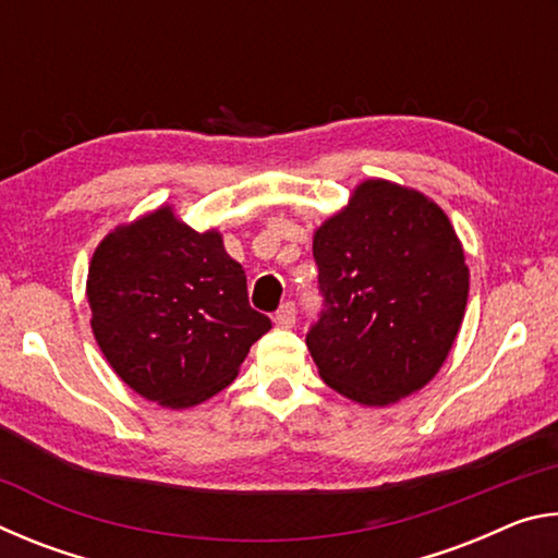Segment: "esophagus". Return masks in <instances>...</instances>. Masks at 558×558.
Instances as JSON below:
<instances>
[{"instance_id": "obj_1", "label": "esophagus", "mask_w": 558, "mask_h": 558, "mask_svg": "<svg viewBox=\"0 0 558 558\" xmlns=\"http://www.w3.org/2000/svg\"><path fill=\"white\" fill-rule=\"evenodd\" d=\"M272 323L278 327H292L295 325V302H282L278 307L276 317H272Z\"/></svg>"}]
</instances>
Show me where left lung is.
Returning a JSON list of instances; mask_svg holds the SVG:
<instances>
[{
  "label": "left lung",
  "mask_w": 558,
  "mask_h": 558,
  "mask_svg": "<svg viewBox=\"0 0 558 558\" xmlns=\"http://www.w3.org/2000/svg\"><path fill=\"white\" fill-rule=\"evenodd\" d=\"M323 313L305 337L319 376L364 405L426 386L465 315L470 272L448 216L415 189L366 179L315 231Z\"/></svg>",
  "instance_id": "8db88e82"
}]
</instances>
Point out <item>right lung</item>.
<instances>
[{"instance_id":"obj_1","label":"right lung","mask_w":558,"mask_h":558,"mask_svg":"<svg viewBox=\"0 0 558 558\" xmlns=\"http://www.w3.org/2000/svg\"><path fill=\"white\" fill-rule=\"evenodd\" d=\"M86 295L112 372L167 409H189L226 389L270 329L248 305L245 272L221 233L189 229L169 206L100 241Z\"/></svg>"}]
</instances>
